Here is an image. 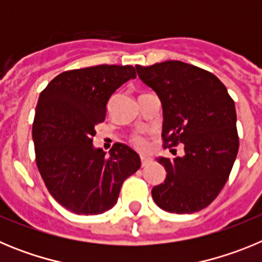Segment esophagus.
<instances>
[{"label":"esophagus","mask_w":262,"mask_h":262,"mask_svg":"<svg viewBox=\"0 0 262 262\" xmlns=\"http://www.w3.org/2000/svg\"><path fill=\"white\" fill-rule=\"evenodd\" d=\"M151 163H152V160L149 159V157L142 156V166H147V165H149Z\"/></svg>","instance_id":"34e87169"}]
</instances>
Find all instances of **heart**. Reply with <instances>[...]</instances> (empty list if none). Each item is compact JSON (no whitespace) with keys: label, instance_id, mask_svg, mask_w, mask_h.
Instances as JSON below:
<instances>
[{"label":"heart","instance_id":"heart-1","mask_svg":"<svg viewBox=\"0 0 262 262\" xmlns=\"http://www.w3.org/2000/svg\"><path fill=\"white\" fill-rule=\"evenodd\" d=\"M133 144L135 145L138 149H144L147 147V142H145V139L140 135H135L133 138Z\"/></svg>","mask_w":262,"mask_h":262}]
</instances>
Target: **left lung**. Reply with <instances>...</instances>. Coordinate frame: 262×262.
<instances>
[{
  "label": "left lung",
  "mask_w": 262,
  "mask_h": 262,
  "mask_svg": "<svg viewBox=\"0 0 262 262\" xmlns=\"http://www.w3.org/2000/svg\"><path fill=\"white\" fill-rule=\"evenodd\" d=\"M136 72L163 106L165 144H184V156L156 157L166 177L152 198L168 212L200 211L221 193L237 156L235 102L216 76L186 62L136 66Z\"/></svg>",
  "instance_id": "1"
}]
</instances>
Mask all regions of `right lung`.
Listing matches in <instances>:
<instances>
[{
	"label": "right lung",
	"instance_id": "right-lung-1",
	"mask_svg": "<svg viewBox=\"0 0 262 262\" xmlns=\"http://www.w3.org/2000/svg\"><path fill=\"white\" fill-rule=\"evenodd\" d=\"M136 77L131 66H97L60 73L40 93L32 124L36 165L51 195L69 211L102 214L118 202L127 177L142 165L117 143L108 156L93 145L115 90Z\"/></svg>",
	"mask_w": 262,
	"mask_h": 262
}]
</instances>
